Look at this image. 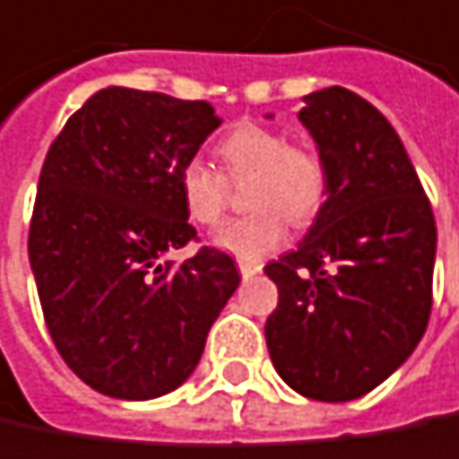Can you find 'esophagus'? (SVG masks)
I'll use <instances>...</instances> for the list:
<instances>
[{
	"label": "esophagus",
	"instance_id": "34e87169",
	"mask_svg": "<svg viewBox=\"0 0 459 459\" xmlns=\"http://www.w3.org/2000/svg\"><path fill=\"white\" fill-rule=\"evenodd\" d=\"M238 269H240L243 277H254V274L261 272V264H258V261H246V258H240V261H238Z\"/></svg>",
	"mask_w": 459,
	"mask_h": 459
}]
</instances>
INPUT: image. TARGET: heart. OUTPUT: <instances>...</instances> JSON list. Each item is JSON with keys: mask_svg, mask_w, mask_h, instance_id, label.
<instances>
[{"mask_svg": "<svg viewBox=\"0 0 459 459\" xmlns=\"http://www.w3.org/2000/svg\"><path fill=\"white\" fill-rule=\"evenodd\" d=\"M216 155L232 182L248 179L246 205L251 213L224 224L213 243L246 261H258L285 240V219L304 227L325 201V166L315 150L290 144L285 134L240 124L219 143ZM177 190L190 221L213 227L224 216L227 179L201 158H190L177 174Z\"/></svg>", "mask_w": 459, "mask_h": 459, "instance_id": "heart-1", "label": "heart"}]
</instances>
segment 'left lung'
Returning <instances> with one entry per match:
<instances>
[{"mask_svg": "<svg viewBox=\"0 0 459 459\" xmlns=\"http://www.w3.org/2000/svg\"><path fill=\"white\" fill-rule=\"evenodd\" d=\"M304 102L299 121L325 166V203L299 248L264 266L280 290L264 333L293 391L351 402L396 373L429 327L436 221L380 110L343 86Z\"/></svg>", "mask_w": 459, "mask_h": 459, "instance_id": "1", "label": "left lung"}]
</instances>
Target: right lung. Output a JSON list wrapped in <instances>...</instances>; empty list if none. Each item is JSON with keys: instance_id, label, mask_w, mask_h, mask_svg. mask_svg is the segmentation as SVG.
<instances>
[{"instance_id": "add662e5", "label": "right lung", "mask_w": 459, "mask_h": 459, "mask_svg": "<svg viewBox=\"0 0 459 459\" xmlns=\"http://www.w3.org/2000/svg\"><path fill=\"white\" fill-rule=\"evenodd\" d=\"M219 124L208 102L105 86L47 152L30 272L57 351L105 396L144 402L179 388L240 285L216 248L166 258L195 238L177 174Z\"/></svg>"}]
</instances>
